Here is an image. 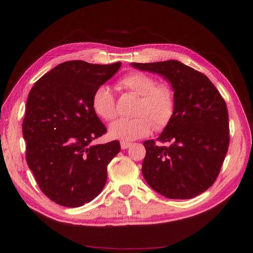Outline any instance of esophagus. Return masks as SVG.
<instances>
[{"label":"esophagus","mask_w":253,"mask_h":253,"mask_svg":"<svg viewBox=\"0 0 253 253\" xmlns=\"http://www.w3.org/2000/svg\"><path fill=\"white\" fill-rule=\"evenodd\" d=\"M131 144H132V143L126 142V141H121V142H120V145H121V149H122V150L129 148V147H131Z\"/></svg>","instance_id":"34e87169"}]
</instances>
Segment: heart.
I'll list each match as a JSON object with an SVG mask.
<instances>
[{
  "instance_id": "obj_1",
  "label": "heart",
  "mask_w": 253,
  "mask_h": 253,
  "mask_svg": "<svg viewBox=\"0 0 253 253\" xmlns=\"http://www.w3.org/2000/svg\"><path fill=\"white\" fill-rule=\"evenodd\" d=\"M156 83L155 78L140 72L126 74L119 80L121 88L139 96L134 111L137 117L114 121L109 126L110 137L122 141H132L149 135L153 125L156 129H163L170 124L175 112L174 91L168 84ZM91 105L98 116L104 120H112L116 116L114 95L105 84L95 89Z\"/></svg>"
}]
</instances>
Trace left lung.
Masks as SVG:
<instances>
[{
  "instance_id": "obj_1",
  "label": "left lung",
  "mask_w": 253,
  "mask_h": 253,
  "mask_svg": "<svg viewBox=\"0 0 253 253\" xmlns=\"http://www.w3.org/2000/svg\"><path fill=\"white\" fill-rule=\"evenodd\" d=\"M139 71L157 74L171 84L175 112L157 145L145 140L142 175L148 185L167 198L189 200L215 181L229 145L225 100L204 74L177 60L131 63Z\"/></svg>"
}]
</instances>
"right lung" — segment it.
<instances>
[{"mask_svg":"<svg viewBox=\"0 0 253 253\" xmlns=\"http://www.w3.org/2000/svg\"><path fill=\"white\" fill-rule=\"evenodd\" d=\"M120 66L67 61L29 91L22 125L27 165L42 192L58 205L81 207L105 186L106 168L120 152V143L91 144L106 132L91 97Z\"/></svg>","mask_w":253,"mask_h":253,"instance_id":"obj_1","label":"right lung"}]
</instances>
